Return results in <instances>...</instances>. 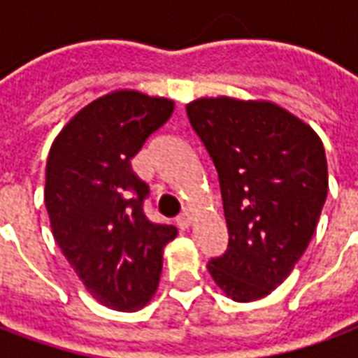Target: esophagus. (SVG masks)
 <instances>
[{
  "instance_id": "obj_1",
  "label": "esophagus",
  "mask_w": 358,
  "mask_h": 358,
  "mask_svg": "<svg viewBox=\"0 0 358 358\" xmlns=\"http://www.w3.org/2000/svg\"><path fill=\"white\" fill-rule=\"evenodd\" d=\"M176 224H178L180 230H187L192 226V217L187 213H182L178 218H176Z\"/></svg>"
}]
</instances>
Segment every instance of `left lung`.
Here are the masks:
<instances>
[{"mask_svg": "<svg viewBox=\"0 0 358 358\" xmlns=\"http://www.w3.org/2000/svg\"><path fill=\"white\" fill-rule=\"evenodd\" d=\"M186 110L218 172L230 236L207 268L234 301L261 299L289 276L316 230L328 195L322 141L270 101L201 97Z\"/></svg>", "mask_w": 358, "mask_h": 358, "instance_id": "1", "label": "left lung"}]
</instances>
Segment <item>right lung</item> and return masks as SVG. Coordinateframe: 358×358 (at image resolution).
I'll use <instances>...</instances> for the list:
<instances>
[{"instance_id": "right-lung-1", "label": "right lung", "mask_w": 358, "mask_h": 358, "mask_svg": "<svg viewBox=\"0 0 358 358\" xmlns=\"http://www.w3.org/2000/svg\"><path fill=\"white\" fill-rule=\"evenodd\" d=\"M174 101L118 90L78 110L45 166V209L65 259L94 299L140 310L153 297L164 245L178 230L143 215L149 187L132 157L171 118Z\"/></svg>"}]
</instances>
